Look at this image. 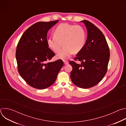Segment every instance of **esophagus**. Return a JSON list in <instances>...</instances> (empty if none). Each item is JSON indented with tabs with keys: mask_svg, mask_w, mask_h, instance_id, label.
I'll use <instances>...</instances> for the list:
<instances>
[{
	"mask_svg": "<svg viewBox=\"0 0 126 126\" xmlns=\"http://www.w3.org/2000/svg\"><path fill=\"white\" fill-rule=\"evenodd\" d=\"M64 64H65V65H66V64H68L69 63L67 61H64Z\"/></svg>",
	"mask_w": 126,
	"mask_h": 126,
	"instance_id": "obj_1",
	"label": "esophagus"
}]
</instances>
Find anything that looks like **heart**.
Returning a JSON list of instances; mask_svg holds the SVG:
<instances>
[{"label":"heart","instance_id":"heart-1","mask_svg":"<svg viewBox=\"0 0 126 126\" xmlns=\"http://www.w3.org/2000/svg\"><path fill=\"white\" fill-rule=\"evenodd\" d=\"M53 37L47 39L48 47L55 53L57 58L63 60L68 59L72 54L80 52L86 43V32L83 27L68 23H61L53 31ZM63 44H62V43Z\"/></svg>","mask_w":126,"mask_h":126}]
</instances>
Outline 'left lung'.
<instances>
[{
  "mask_svg": "<svg viewBox=\"0 0 126 126\" xmlns=\"http://www.w3.org/2000/svg\"><path fill=\"white\" fill-rule=\"evenodd\" d=\"M87 29V37L82 50L77 53L75 60L78 64L70 62L72 66L70 77L78 87L87 89L100 82L106 75L110 58L109 46L103 33L91 22L82 20Z\"/></svg>",
  "mask_w": 126,
  "mask_h": 126,
  "instance_id": "8db88e82",
  "label": "left lung"
}]
</instances>
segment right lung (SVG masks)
I'll return each instance as SVG.
<instances>
[{"mask_svg":"<svg viewBox=\"0 0 126 126\" xmlns=\"http://www.w3.org/2000/svg\"><path fill=\"white\" fill-rule=\"evenodd\" d=\"M58 21L35 23L24 32L18 43L16 58L18 72L34 88L44 89L53 85L64 65L60 59L47 62L55 56L47 44V32Z\"/></svg>","mask_w":126,"mask_h":126,"instance_id":"obj_1","label":"right lung"}]
</instances>
